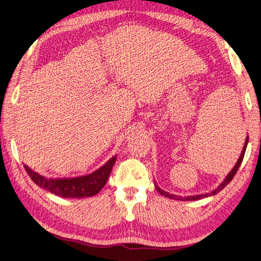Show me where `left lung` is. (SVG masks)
Segmentation results:
<instances>
[{
	"mask_svg": "<svg viewBox=\"0 0 261 261\" xmlns=\"http://www.w3.org/2000/svg\"><path fill=\"white\" fill-rule=\"evenodd\" d=\"M248 140H249V137H247L246 138V141H245V145H244V149H242V151H241V154H240V156H239V159H238V161H237V163H236L234 165V167L232 168V170L230 171L228 174H227V177L223 179V181L218 186L215 190H213L211 192H208V193H204V195H198V196H189V197H179V196H175V195H171V193H169V192H167V191H163L162 189H160V188L156 186V184H154V186H155V188H156V190H158V192L160 193V195H162V196H165V197H167V198H170V199H174V200H182V201H185V200H187V201H191V200H199V199H202V198H207V197H210V196H215L217 192H219V191H221L223 188H225L230 181H231L232 179H233V177H234V174L237 173V171H238V169H239V167H240V165H241V162H242V159H244V155H245V152H246V148H247V144H248Z\"/></svg>",
	"mask_w": 261,
	"mask_h": 261,
	"instance_id": "8db88e82",
	"label": "left lung"
}]
</instances>
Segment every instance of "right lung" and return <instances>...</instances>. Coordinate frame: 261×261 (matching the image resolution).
<instances>
[{
	"label": "right lung",
	"instance_id": "1",
	"mask_svg": "<svg viewBox=\"0 0 261 261\" xmlns=\"http://www.w3.org/2000/svg\"><path fill=\"white\" fill-rule=\"evenodd\" d=\"M117 160V155L107 161L101 168L94 172L81 175L75 178H63V179H47L38 172L33 171L31 168L24 165L25 171L30 175L35 185H38L42 189H45L54 193L59 197L63 198H87L95 196L99 193L103 187L106 186L109 175L111 173L114 162Z\"/></svg>",
	"mask_w": 261,
	"mask_h": 261
}]
</instances>
